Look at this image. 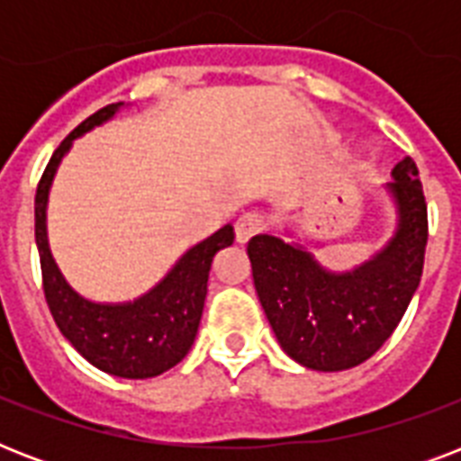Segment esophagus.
I'll return each mask as SVG.
<instances>
[{
    "instance_id": "esophagus-1",
    "label": "esophagus",
    "mask_w": 461,
    "mask_h": 461,
    "mask_svg": "<svg viewBox=\"0 0 461 461\" xmlns=\"http://www.w3.org/2000/svg\"><path fill=\"white\" fill-rule=\"evenodd\" d=\"M263 230H266V217L256 212V210L253 212H244L237 220V224H234V234H237L239 244H246L249 239L260 234Z\"/></svg>"
}]
</instances>
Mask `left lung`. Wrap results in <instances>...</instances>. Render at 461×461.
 I'll return each instance as SVG.
<instances>
[{"label":"left lung","instance_id":"1","mask_svg":"<svg viewBox=\"0 0 461 461\" xmlns=\"http://www.w3.org/2000/svg\"><path fill=\"white\" fill-rule=\"evenodd\" d=\"M393 174L397 234L354 273H328L311 253L270 234L249 241L263 311L282 349L306 368L344 371L364 364L400 325L421 282L429 210L419 167L407 155Z\"/></svg>","mask_w":461,"mask_h":461}]
</instances>
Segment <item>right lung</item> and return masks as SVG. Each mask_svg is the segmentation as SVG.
<instances>
[{"label":"right lung","mask_w":461,"mask_h":461,"mask_svg":"<svg viewBox=\"0 0 461 461\" xmlns=\"http://www.w3.org/2000/svg\"><path fill=\"white\" fill-rule=\"evenodd\" d=\"M119 104H107L86 122L76 126L47 162L35 194V241H38L42 292L57 328L71 347L86 361L104 373L119 378H153L169 371L186 357L198 332L203 303L208 294V275L212 258L234 241L230 224L194 246L158 287L143 299L122 306H103L86 302L61 277L47 246L45 208L47 191L52 184L59 159L64 158L71 140L93 126L103 124L119 110Z\"/></svg>","instance_id":"add662e5"}]
</instances>
